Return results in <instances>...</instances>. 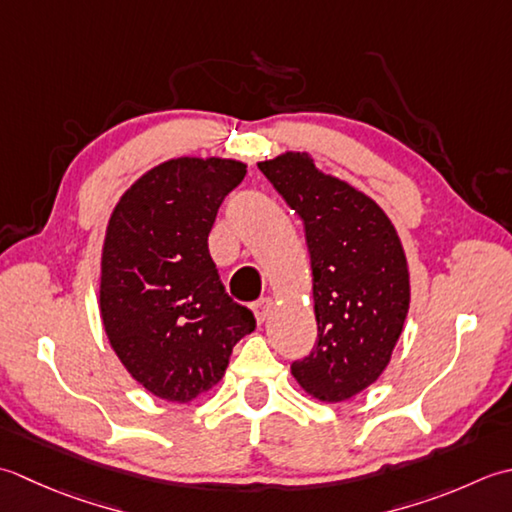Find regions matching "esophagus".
I'll return each mask as SVG.
<instances>
[{
  "label": "esophagus",
  "mask_w": 512,
  "mask_h": 512,
  "mask_svg": "<svg viewBox=\"0 0 512 512\" xmlns=\"http://www.w3.org/2000/svg\"><path fill=\"white\" fill-rule=\"evenodd\" d=\"M271 307H274V302H271L269 298H263V300H256L254 305H252V309H254V316H256V320L260 322V325H263V322L267 320V316H269V311H271Z\"/></svg>",
  "instance_id": "34e87169"
}]
</instances>
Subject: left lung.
Here are the masks:
<instances>
[{
	"instance_id": "8db88e82",
	"label": "left lung",
	"mask_w": 512,
	"mask_h": 512,
	"mask_svg": "<svg viewBox=\"0 0 512 512\" xmlns=\"http://www.w3.org/2000/svg\"><path fill=\"white\" fill-rule=\"evenodd\" d=\"M258 170L305 223L314 271L318 340L291 373L322 402L364 391L387 369L409 311V267L378 203L307 154H285Z\"/></svg>"
}]
</instances>
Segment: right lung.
<instances>
[{
  "label": "right lung",
  "mask_w": 512,
  "mask_h": 512,
  "mask_svg": "<svg viewBox=\"0 0 512 512\" xmlns=\"http://www.w3.org/2000/svg\"><path fill=\"white\" fill-rule=\"evenodd\" d=\"M229 159H172L110 216L101 320L123 367L156 398L190 402L223 378L256 318L225 291L207 249L218 207L245 179Z\"/></svg>",
  "instance_id": "1"
}]
</instances>
